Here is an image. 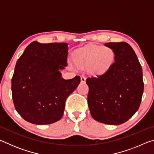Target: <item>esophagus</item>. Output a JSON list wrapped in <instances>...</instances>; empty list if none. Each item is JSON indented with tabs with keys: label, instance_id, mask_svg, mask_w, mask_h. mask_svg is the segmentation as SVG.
Listing matches in <instances>:
<instances>
[{
	"label": "esophagus",
	"instance_id": "esophagus-1",
	"mask_svg": "<svg viewBox=\"0 0 154 154\" xmlns=\"http://www.w3.org/2000/svg\"><path fill=\"white\" fill-rule=\"evenodd\" d=\"M85 80H86V78H85V76H83V75H82V76L81 77V82H82V83H85Z\"/></svg>",
	"mask_w": 154,
	"mask_h": 154
}]
</instances>
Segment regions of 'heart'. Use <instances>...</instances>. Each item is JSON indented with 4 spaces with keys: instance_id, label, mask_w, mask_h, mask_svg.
<instances>
[{
    "instance_id": "1",
    "label": "heart",
    "mask_w": 154,
    "mask_h": 154,
    "mask_svg": "<svg viewBox=\"0 0 154 154\" xmlns=\"http://www.w3.org/2000/svg\"><path fill=\"white\" fill-rule=\"evenodd\" d=\"M74 62L78 66L88 67L90 74L99 75L110 69L115 60V52L109 47L92 45L75 54Z\"/></svg>"
}]
</instances>
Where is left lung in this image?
<instances>
[{
	"label": "left lung",
	"mask_w": 154,
	"mask_h": 154,
	"mask_svg": "<svg viewBox=\"0 0 154 154\" xmlns=\"http://www.w3.org/2000/svg\"><path fill=\"white\" fill-rule=\"evenodd\" d=\"M115 62L107 71L89 77L88 104L95 120L119 125L132 118L139 108L144 83L140 64L133 49L125 42L107 43Z\"/></svg>",
	"instance_id": "1"
}]
</instances>
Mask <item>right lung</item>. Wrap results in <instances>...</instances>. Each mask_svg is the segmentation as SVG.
Returning a JSON list of instances; mask_svg holds the SVG:
<instances>
[{
    "instance_id": "1",
    "label": "right lung",
    "mask_w": 154,
    "mask_h": 154,
    "mask_svg": "<svg viewBox=\"0 0 154 154\" xmlns=\"http://www.w3.org/2000/svg\"><path fill=\"white\" fill-rule=\"evenodd\" d=\"M68 43L33 41L17 60L11 79L15 108L30 123L45 125L62 118L66 98L80 77L64 79L60 70L67 66Z\"/></svg>"
}]
</instances>
